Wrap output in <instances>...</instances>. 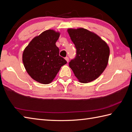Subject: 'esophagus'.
<instances>
[{"label": "esophagus", "instance_id": "34e87169", "mask_svg": "<svg viewBox=\"0 0 132 132\" xmlns=\"http://www.w3.org/2000/svg\"><path fill=\"white\" fill-rule=\"evenodd\" d=\"M65 60H66V61H67V62H69V57H65Z\"/></svg>", "mask_w": 132, "mask_h": 132}]
</instances>
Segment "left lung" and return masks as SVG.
Listing matches in <instances>:
<instances>
[{
	"label": "left lung",
	"instance_id": "obj_1",
	"mask_svg": "<svg viewBox=\"0 0 132 132\" xmlns=\"http://www.w3.org/2000/svg\"><path fill=\"white\" fill-rule=\"evenodd\" d=\"M75 44L76 54L69 66L79 81L83 83L96 80L108 65L110 49L96 34L83 28L67 30Z\"/></svg>",
	"mask_w": 132,
	"mask_h": 132
}]
</instances>
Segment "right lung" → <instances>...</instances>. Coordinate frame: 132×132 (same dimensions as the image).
<instances>
[{"label":"right lung","mask_w":132,"mask_h":132,"mask_svg":"<svg viewBox=\"0 0 132 132\" xmlns=\"http://www.w3.org/2000/svg\"><path fill=\"white\" fill-rule=\"evenodd\" d=\"M60 33L48 30L33 38L24 49L22 61L27 72L34 80L50 84L67 61L59 56L56 43Z\"/></svg>","instance_id":"right-lung-1"}]
</instances>
